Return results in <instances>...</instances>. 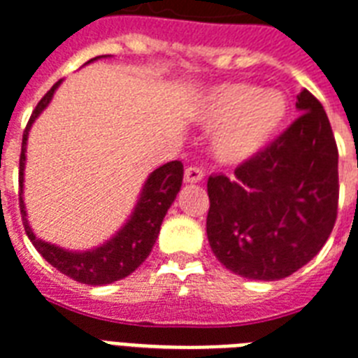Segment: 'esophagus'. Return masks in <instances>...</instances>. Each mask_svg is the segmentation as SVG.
I'll use <instances>...</instances> for the list:
<instances>
[{
  "label": "esophagus",
  "mask_w": 358,
  "mask_h": 358,
  "mask_svg": "<svg viewBox=\"0 0 358 358\" xmlns=\"http://www.w3.org/2000/svg\"><path fill=\"white\" fill-rule=\"evenodd\" d=\"M204 178V171L199 167H187L184 173V180L187 184H197Z\"/></svg>",
  "instance_id": "esophagus-1"
}]
</instances>
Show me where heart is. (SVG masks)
I'll return each instance as SVG.
<instances>
[{
    "instance_id": "obj_1",
    "label": "heart",
    "mask_w": 358,
    "mask_h": 358,
    "mask_svg": "<svg viewBox=\"0 0 358 358\" xmlns=\"http://www.w3.org/2000/svg\"><path fill=\"white\" fill-rule=\"evenodd\" d=\"M287 113L282 92L236 82L217 86L204 97L201 120L206 127H217L212 141L217 161L242 165L278 135Z\"/></svg>"
}]
</instances>
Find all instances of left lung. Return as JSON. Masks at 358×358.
Instances as JSON below:
<instances>
[{
  "mask_svg": "<svg viewBox=\"0 0 358 358\" xmlns=\"http://www.w3.org/2000/svg\"><path fill=\"white\" fill-rule=\"evenodd\" d=\"M300 116L234 176L208 178L206 234L217 261L250 280H282L312 261L338 215V146L308 90Z\"/></svg>",
  "mask_w": 358,
  "mask_h": 358,
  "instance_id": "obj_1",
  "label": "left lung"
}]
</instances>
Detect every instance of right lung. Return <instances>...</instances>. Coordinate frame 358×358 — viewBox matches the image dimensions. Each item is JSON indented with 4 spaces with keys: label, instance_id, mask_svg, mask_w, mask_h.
Here are the masks:
<instances>
[{
    "label": "right lung",
    "instance_id": "1",
    "mask_svg": "<svg viewBox=\"0 0 358 358\" xmlns=\"http://www.w3.org/2000/svg\"><path fill=\"white\" fill-rule=\"evenodd\" d=\"M62 82V80H59ZM56 82L37 103L31 118L27 122L24 136H22V152H20V171H18V182H20V214L27 238L31 240L35 250L48 261L56 270H59L65 276L73 278L76 282L88 283V285H105V283L118 282L122 278L129 276L152 252L155 238L159 234L163 217L171 208V204L176 199V193L182 187L184 178V165L182 161H171L163 167L155 169L150 174V178L144 184L141 199L136 203V208L131 215V220L125 223V227L120 231L114 238L105 242L92 252L76 253L65 252L62 248L43 242L34 234L29 223L26 220V208L22 201V182H24V163H26V141L27 131L34 124V120L39 116L50 103L52 95L59 86Z\"/></svg>",
    "mask_w": 358,
    "mask_h": 358
}]
</instances>
